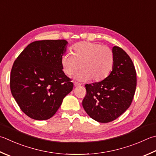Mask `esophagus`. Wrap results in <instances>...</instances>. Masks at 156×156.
I'll use <instances>...</instances> for the list:
<instances>
[{
  "label": "esophagus",
  "instance_id": "34e87169",
  "mask_svg": "<svg viewBox=\"0 0 156 156\" xmlns=\"http://www.w3.org/2000/svg\"><path fill=\"white\" fill-rule=\"evenodd\" d=\"M80 84H79V83H78V82H74V87H80Z\"/></svg>",
  "mask_w": 156,
  "mask_h": 156
}]
</instances>
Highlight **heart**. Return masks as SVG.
I'll use <instances>...</instances> for the list:
<instances>
[{
  "mask_svg": "<svg viewBox=\"0 0 156 156\" xmlns=\"http://www.w3.org/2000/svg\"><path fill=\"white\" fill-rule=\"evenodd\" d=\"M72 53H64L61 59L64 73L68 76L81 71L76 78L81 81L99 82L111 74L115 57L112 50L105 46L91 42H80L72 47Z\"/></svg>",
  "mask_w": 156,
  "mask_h": 156,
  "instance_id": "heart-1",
  "label": "heart"
}]
</instances>
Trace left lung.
I'll list each match as a JSON object with an SVG mask.
<instances>
[{
  "label": "left lung",
  "instance_id": "8db88e82",
  "mask_svg": "<svg viewBox=\"0 0 156 156\" xmlns=\"http://www.w3.org/2000/svg\"><path fill=\"white\" fill-rule=\"evenodd\" d=\"M112 51L115 62L111 74L102 81L85 85L82 101L87 114L101 123L115 120L129 108L136 86V70L129 55L119 47Z\"/></svg>",
  "mask_w": 156,
  "mask_h": 156
}]
</instances>
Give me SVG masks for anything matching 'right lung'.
Masks as SVG:
<instances>
[{
  "label": "right lung",
  "instance_id": "1",
  "mask_svg": "<svg viewBox=\"0 0 156 156\" xmlns=\"http://www.w3.org/2000/svg\"><path fill=\"white\" fill-rule=\"evenodd\" d=\"M65 40H45L28 44L13 63L12 95L24 114L37 120L53 116L74 84L63 71Z\"/></svg>",
  "mask_w": 156,
  "mask_h": 156
}]
</instances>
